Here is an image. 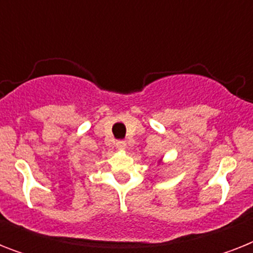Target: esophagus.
<instances>
[{
    "mask_svg": "<svg viewBox=\"0 0 253 253\" xmlns=\"http://www.w3.org/2000/svg\"><path fill=\"white\" fill-rule=\"evenodd\" d=\"M115 147H117L118 150H125V148H126V142H125V140H118V142L115 143Z\"/></svg>",
    "mask_w": 253,
    "mask_h": 253,
    "instance_id": "obj_1",
    "label": "esophagus"
}]
</instances>
